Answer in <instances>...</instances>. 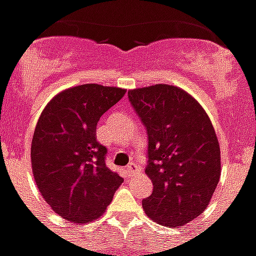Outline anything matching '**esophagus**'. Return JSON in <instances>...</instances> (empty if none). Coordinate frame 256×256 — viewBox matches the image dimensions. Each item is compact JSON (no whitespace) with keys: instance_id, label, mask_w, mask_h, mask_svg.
I'll list each match as a JSON object with an SVG mask.
<instances>
[{"instance_id":"34e87169","label":"esophagus","mask_w":256,"mask_h":256,"mask_svg":"<svg viewBox=\"0 0 256 256\" xmlns=\"http://www.w3.org/2000/svg\"><path fill=\"white\" fill-rule=\"evenodd\" d=\"M138 172V167L136 166L134 163H130L128 166V176H134V174H137Z\"/></svg>"}]
</instances>
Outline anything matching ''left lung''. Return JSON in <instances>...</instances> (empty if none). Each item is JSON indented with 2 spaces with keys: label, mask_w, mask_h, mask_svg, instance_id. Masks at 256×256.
I'll return each mask as SVG.
<instances>
[{
  "label": "left lung",
  "mask_w": 256,
  "mask_h": 256,
  "mask_svg": "<svg viewBox=\"0 0 256 256\" xmlns=\"http://www.w3.org/2000/svg\"><path fill=\"white\" fill-rule=\"evenodd\" d=\"M128 100L148 132V167L154 190L145 214L178 228L203 214L220 178V150L214 126L198 101L178 86L128 90Z\"/></svg>",
  "instance_id": "8db88e82"
}]
</instances>
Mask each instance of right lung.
Masks as SVG:
<instances>
[{"instance_id":"right-lung-1","label":"right lung","mask_w":256,"mask_h":256,"mask_svg":"<svg viewBox=\"0 0 256 256\" xmlns=\"http://www.w3.org/2000/svg\"><path fill=\"white\" fill-rule=\"evenodd\" d=\"M126 89L84 84L60 92L36 122L31 141V167L38 190L49 207L76 225L106 212L123 178L106 166V148L97 141L101 115Z\"/></svg>"}]
</instances>
